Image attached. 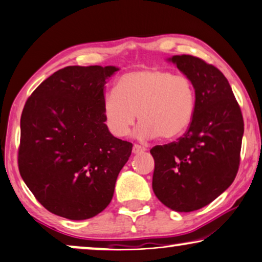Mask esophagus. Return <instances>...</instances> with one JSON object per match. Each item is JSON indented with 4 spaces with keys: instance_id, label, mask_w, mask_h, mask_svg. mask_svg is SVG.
I'll use <instances>...</instances> for the list:
<instances>
[{
    "instance_id": "esophagus-1",
    "label": "esophagus",
    "mask_w": 262,
    "mask_h": 262,
    "mask_svg": "<svg viewBox=\"0 0 262 262\" xmlns=\"http://www.w3.org/2000/svg\"><path fill=\"white\" fill-rule=\"evenodd\" d=\"M144 152H146V147H144V146H141V145H134L133 146V151H132L133 156L142 155Z\"/></svg>"
}]
</instances>
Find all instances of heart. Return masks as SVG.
Wrapping results in <instances>:
<instances>
[{
  "label": "heart",
  "mask_w": 262,
  "mask_h": 262,
  "mask_svg": "<svg viewBox=\"0 0 262 262\" xmlns=\"http://www.w3.org/2000/svg\"><path fill=\"white\" fill-rule=\"evenodd\" d=\"M195 106L196 92L189 76L151 67L120 76L115 92L104 96L103 116L116 138L127 137L138 116L139 138L170 140L187 130Z\"/></svg>",
  "instance_id": "b5f03b06"
}]
</instances>
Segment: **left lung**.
Masks as SVG:
<instances>
[{
    "label": "left lung",
    "mask_w": 262,
    "mask_h": 262,
    "mask_svg": "<svg viewBox=\"0 0 262 262\" xmlns=\"http://www.w3.org/2000/svg\"><path fill=\"white\" fill-rule=\"evenodd\" d=\"M196 92L193 121L183 137L151 149L152 188L166 207L191 212L228 189L238 171L245 132L241 107L224 74L191 55L170 58Z\"/></svg>",
    "instance_id": "8db88e82"
}]
</instances>
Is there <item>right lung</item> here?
Returning <instances> with one entry per match:
<instances>
[{
    "label": "right lung",
    "instance_id": "obj_1",
    "mask_svg": "<svg viewBox=\"0 0 262 262\" xmlns=\"http://www.w3.org/2000/svg\"><path fill=\"white\" fill-rule=\"evenodd\" d=\"M118 68L69 66L45 79L26 100L17 165L49 212L82 221L100 213L133 144L115 138L103 116L106 80Z\"/></svg>",
    "mask_w": 262,
    "mask_h": 262
}]
</instances>
